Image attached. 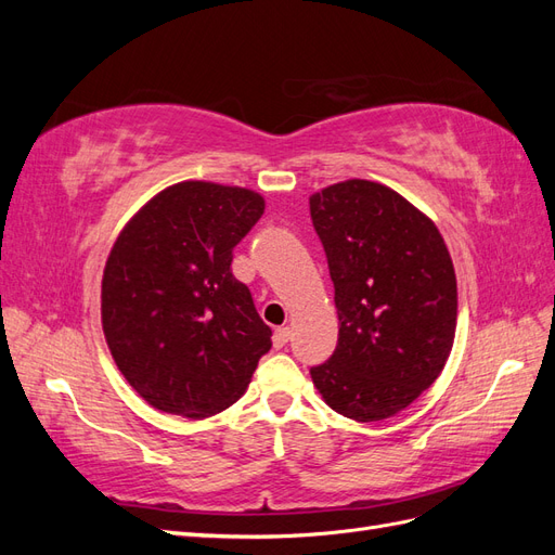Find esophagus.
Masks as SVG:
<instances>
[{
  "label": "esophagus",
  "mask_w": 555,
  "mask_h": 555,
  "mask_svg": "<svg viewBox=\"0 0 555 555\" xmlns=\"http://www.w3.org/2000/svg\"><path fill=\"white\" fill-rule=\"evenodd\" d=\"M289 335H292V331H289L287 326L275 328V333H273V345H275V349H282L284 345H287V343H289Z\"/></svg>",
  "instance_id": "esophagus-1"
}]
</instances>
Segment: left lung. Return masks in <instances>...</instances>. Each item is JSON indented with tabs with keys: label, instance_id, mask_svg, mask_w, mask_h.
<instances>
[{
	"label": "left lung",
	"instance_id": "obj_1",
	"mask_svg": "<svg viewBox=\"0 0 555 555\" xmlns=\"http://www.w3.org/2000/svg\"><path fill=\"white\" fill-rule=\"evenodd\" d=\"M338 308V347L310 371L359 424L384 422L440 377L456 335V273L428 215L386 184L351 178L310 196Z\"/></svg>",
	"mask_w": 555,
	"mask_h": 555
}]
</instances>
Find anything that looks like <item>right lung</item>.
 Returning <instances> with one entry per match:
<instances>
[{
	"label": "right lung",
	"instance_id": "obj_1",
	"mask_svg": "<svg viewBox=\"0 0 555 555\" xmlns=\"http://www.w3.org/2000/svg\"><path fill=\"white\" fill-rule=\"evenodd\" d=\"M261 194L182 180L155 194L113 243L102 326L115 365L147 405L206 418L249 386L271 335L231 273L233 247L263 215Z\"/></svg>",
	"mask_w": 555,
	"mask_h": 555
}]
</instances>
